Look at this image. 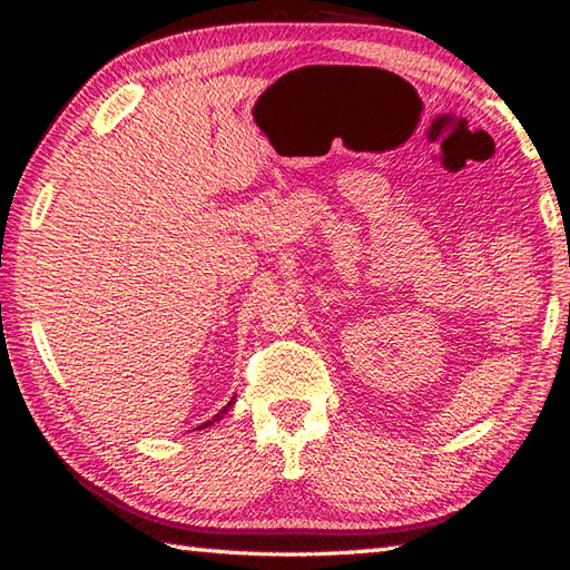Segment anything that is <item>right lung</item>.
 Here are the masks:
<instances>
[{
    "label": "right lung",
    "mask_w": 570,
    "mask_h": 570,
    "mask_svg": "<svg viewBox=\"0 0 570 570\" xmlns=\"http://www.w3.org/2000/svg\"><path fill=\"white\" fill-rule=\"evenodd\" d=\"M233 404H235V396H233V399H229V402H227V406H223L220 411H217V414H215V416H213L210 421H205L200 429H205V426H213V423H215V421H220V419H223V416L227 414V411H229V406H233Z\"/></svg>",
    "instance_id": "1"
}]
</instances>
